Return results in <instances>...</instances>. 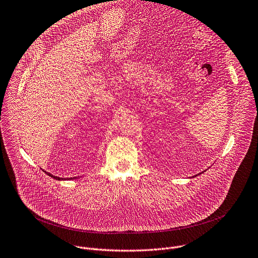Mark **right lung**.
<instances>
[{
    "label": "right lung",
    "mask_w": 258,
    "mask_h": 258,
    "mask_svg": "<svg viewBox=\"0 0 258 258\" xmlns=\"http://www.w3.org/2000/svg\"><path fill=\"white\" fill-rule=\"evenodd\" d=\"M45 172V171H44ZM48 176H50L51 178H53V179H55V180H58V181H60V180H71V179H75V177L74 178H68V179H64V178H59V177H57V176H53L52 174H50V173H47V172H45Z\"/></svg>",
    "instance_id": "1"
}]
</instances>
